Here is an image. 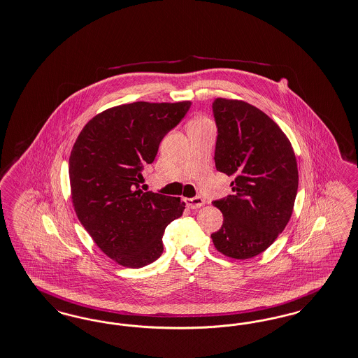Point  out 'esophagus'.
<instances>
[{
    "instance_id": "34e87169",
    "label": "esophagus",
    "mask_w": 358,
    "mask_h": 358,
    "mask_svg": "<svg viewBox=\"0 0 358 358\" xmlns=\"http://www.w3.org/2000/svg\"><path fill=\"white\" fill-rule=\"evenodd\" d=\"M186 205L190 209H199L205 200L202 197H193V199H185Z\"/></svg>"
}]
</instances>
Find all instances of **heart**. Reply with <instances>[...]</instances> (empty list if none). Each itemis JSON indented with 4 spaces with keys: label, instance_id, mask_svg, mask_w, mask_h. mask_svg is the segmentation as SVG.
I'll return each instance as SVG.
<instances>
[{
    "label": "heart",
    "instance_id": "b5f03b06",
    "mask_svg": "<svg viewBox=\"0 0 358 358\" xmlns=\"http://www.w3.org/2000/svg\"><path fill=\"white\" fill-rule=\"evenodd\" d=\"M197 121H203V120H197Z\"/></svg>",
    "mask_w": 358,
    "mask_h": 358
}]
</instances>
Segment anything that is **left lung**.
Instances as JSON below:
<instances>
[{
  "label": "left lung",
  "mask_w": 358,
  "mask_h": 358,
  "mask_svg": "<svg viewBox=\"0 0 358 358\" xmlns=\"http://www.w3.org/2000/svg\"><path fill=\"white\" fill-rule=\"evenodd\" d=\"M213 115L215 168L234 177V194L213 201L224 222L212 240L227 257H255L275 241L293 213L299 189L294 150L272 118L245 101L215 99Z\"/></svg>",
  "instance_id": "1"
}]
</instances>
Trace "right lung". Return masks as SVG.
<instances>
[{
	"label": "right lung",
	"mask_w": 358,
	"mask_h": 358,
	"mask_svg": "<svg viewBox=\"0 0 358 358\" xmlns=\"http://www.w3.org/2000/svg\"><path fill=\"white\" fill-rule=\"evenodd\" d=\"M192 102L138 101L93 117L73 145L71 194L76 215L101 250L117 264L143 268L164 252L162 234L185 202L140 189L141 171Z\"/></svg>",
	"instance_id": "1"
}]
</instances>
